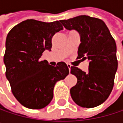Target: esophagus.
<instances>
[{
    "label": "esophagus",
    "mask_w": 123,
    "mask_h": 123,
    "mask_svg": "<svg viewBox=\"0 0 123 123\" xmlns=\"http://www.w3.org/2000/svg\"><path fill=\"white\" fill-rule=\"evenodd\" d=\"M67 66H68V69H69V70H70V68H71V65H70V64H67Z\"/></svg>",
    "instance_id": "34e87169"
}]
</instances>
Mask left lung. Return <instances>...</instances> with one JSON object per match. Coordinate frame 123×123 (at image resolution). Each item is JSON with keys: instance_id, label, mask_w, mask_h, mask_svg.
<instances>
[{"instance_id": "obj_1", "label": "left lung", "mask_w": 123, "mask_h": 123, "mask_svg": "<svg viewBox=\"0 0 123 123\" xmlns=\"http://www.w3.org/2000/svg\"><path fill=\"white\" fill-rule=\"evenodd\" d=\"M60 22L67 30H75L80 36L77 59L89 61L88 72L77 67L70 68L77 84L70 89L73 101L79 106L92 108L103 103L114 86L117 69L116 43L100 19L80 15Z\"/></svg>"}]
</instances>
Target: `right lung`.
I'll use <instances>...</instances> for the list:
<instances>
[{"instance_id":"1","label":"right lung","mask_w":123,"mask_h":123,"mask_svg":"<svg viewBox=\"0 0 123 123\" xmlns=\"http://www.w3.org/2000/svg\"><path fill=\"white\" fill-rule=\"evenodd\" d=\"M63 29L59 21L26 20L14 26L6 41L3 61L12 94L25 108L41 109L53 98L55 83L65 79L69 69L64 62L55 67L40 58L51 50L52 37Z\"/></svg>"}]
</instances>
